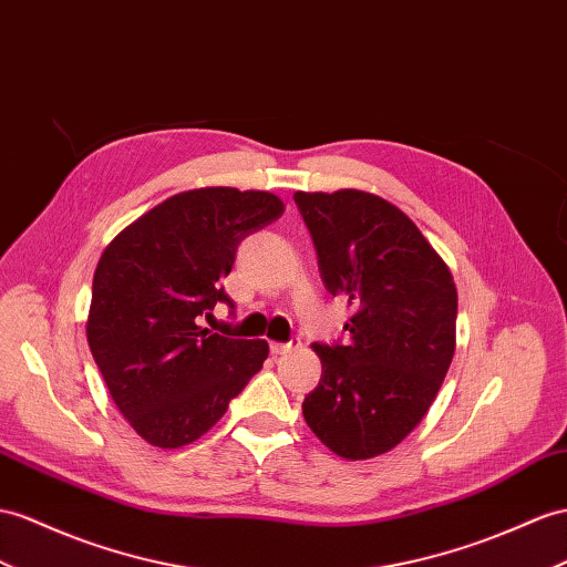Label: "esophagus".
<instances>
[{
	"instance_id": "obj_1",
	"label": "esophagus",
	"mask_w": 567,
	"mask_h": 567,
	"mask_svg": "<svg viewBox=\"0 0 567 567\" xmlns=\"http://www.w3.org/2000/svg\"><path fill=\"white\" fill-rule=\"evenodd\" d=\"M299 344H301V340H299V338H292L289 342H270V352H272L275 357H280V354H287V352L297 350Z\"/></svg>"
}]
</instances>
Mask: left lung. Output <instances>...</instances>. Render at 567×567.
Instances as JSON below:
<instances>
[{
  "label": "left lung",
  "instance_id": "left-lung-1",
  "mask_svg": "<svg viewBox=\"0 0 567 567\" xmlns=\"http://www.w3.org/2000/svg\"><path fill=\"white\" fill-rule=\"evenodd\" d=\"M321 280L354 309L347 342H313L321 381L301 412L332 453L369 460L422 422L455 354L457 289L393 203L367 192L295 194Z\"/></svg>",
  "mask_w": 567,
  "mask_h": 567
}]
</instances>
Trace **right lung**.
<instances>
[{
  "mask_svg": "<svg viewBox=\"0 0 567 567\" xmlns=\"http://www.w3.org/2000/svg\"><path fill=\"white\" fill-rule=\"evenodd\" d=\"M268 192L194 188L159 203L100 256L89 344L110 395L141 439L182 447L227 412L268 359L266 340L200 328L217 303L241 239L282 215Z\"/></svg>",
  "mask_w": 567,
  "mask_h": 567,
  "instance_id": "1",
  "label": "right lung"
}]
</instances>
